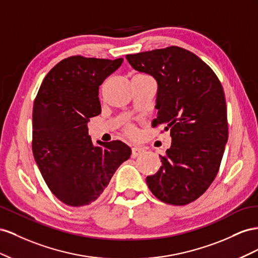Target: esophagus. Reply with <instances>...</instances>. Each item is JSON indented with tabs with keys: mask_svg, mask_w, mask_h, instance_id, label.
I'll list each match as a JSON object with an SVG mask.
<instances>
[{
	"mask_svg": "<svg viewBox=\"0 0 258 258\" xmlns=\"http://www.w3.org/2000/svg\"><path fill=\"white\" fill-rule=\"evenodd\" d=\"M144 151H145L144 148H141V147H134V148H132V158H136L138 156H141Z\"/></svg>",
	"mask_w": 258,
	"mask_h": 258,
	"instance_id": "34e87169",
	"label": "esophagus"
}]
</instances>
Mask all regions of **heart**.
<instances>
[{"label":"heart","instance_id":"heart-1","mask_svg":"<svg viewBox=\"0 0 258 258\" xmlns=\"http://www.w3.org/2000/svg\"><path fill=\"white\" fill-rule=\"evenodd\" d=\"M126 132H127L128 135H133L134 134V131H133V128H132V127H128Z\"/></svg>","mask_w":258,"mask_h":258}]
</instances>
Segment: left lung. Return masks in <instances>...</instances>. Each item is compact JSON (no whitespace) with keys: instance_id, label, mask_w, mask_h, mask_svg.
<instances>
[{"instance_id":"obj_1","label":"left lung","mask_w":258,"mask_h":258,"mask_svg":"<svg viewBox=\"0 0 258 258\" xmlns=\"http://www.w3.org/2000/svg\"><path fill=\"white\" fill-rule=\"evenodd\" d=\"M135 70L158 83L157 119L172 145L160 157V170L146 178L159 200L186 205L202 196L216 177L228 141L223 86L213 70L178 46L126 55Z\"/></svg>"}]
</instances>
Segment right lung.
<instances>
[{"label":"right lung","instance_id":"obj_1","mask_svg":"<svg viewBox=\"0 0 258 258\" xmlns=\"http://www.w3.org/2000/svg\"><path fill=\"white\" fill-rule=\"evenodd\" d=\"M114 60L71 56L44 78L33 104L32 151L46 185L69 207L96 201L132 150L120 141L88 135L90 117L100 113L98 90L120 67Z\"/></svg>","mask_w":258,"mask_h":258}]
</instances>
